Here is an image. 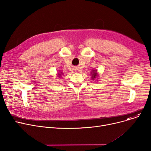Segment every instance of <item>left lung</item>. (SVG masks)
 <instances>
[{
  "instance_id": "obj_1",
  "label": "left lung",
  "mask_w": 151,
  "mask_h": 151,
  "mask_svg": "<svg viewBox=\"0 0 151 151\" xmlns=\"http://www.w3.org/2000/svg\"><path fill=\"white\" fill-rule=\"evenodd\" d=\"M97 70H93L92 71H93V73L92 74V78H96V76H97V71H96Z\"/></svg>"
}]
</instances>
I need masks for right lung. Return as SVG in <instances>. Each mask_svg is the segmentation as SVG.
<instances>
[{
    "label": "right lung",
    "mask_w": 151,
    "mask_h": 151,
    "mask_svg": "<svg viewBox=\"0 0 151 151\" xmlns=\"http://www.w3.org/2000/svg\"><path fill=\"white\" fill-rule=\"evenodd\" d=\"M62 75H63V73H62V72H60V73H59V76H60Z\"/></svg>",
    "instance_id": "1"
}]
</instances>
